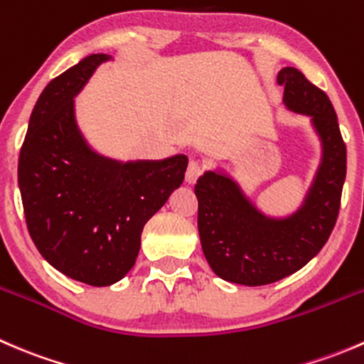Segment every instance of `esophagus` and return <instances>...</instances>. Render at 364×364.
<instances>
[{
    "label": "esophagus",
    "instance_id": "obj_1",
    "mask_svg": "<svg viewBox=\"0 0 364 364\" xmlns=\"http://www.w3.org/2000/svg\"><path fill=\"white\" fill-rule=\"evenodd\" d=\"M203 165L199 164L197 160H192L188 164V168H186V183H190V185H193V183L197 181V179L200 178V174H203Z\"/></svg>",
    "mask_w": 364,
    "mask_h": 364
}]
</instances>
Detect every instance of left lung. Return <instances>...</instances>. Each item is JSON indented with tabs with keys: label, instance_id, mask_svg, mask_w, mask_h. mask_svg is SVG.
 <instances>
[{
	"label": "left lung",
	"instance_id": "obj_1",
	"mask_svg": "<svg viewBox=\"0 0 364 364\" xmlns=\"http://www.w3.org/2000/svg\"><path fill=\"white\" fill-rule=\"evenodd\" d=\"M284 105L310 117L321 142V161L303 200L287 215L260 209L223 168H209L196 185L200 245L216 277L257 287L282 280L306 266L331 236L347 174V148L328 95L299 70L278 72Z\"/></svg>",
	"mask_w": 364,
	"mask_h": 364
}]
</instances>
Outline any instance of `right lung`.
Returning a JSON list of instances; mask_svg holds the SVG:
<instances>
[{
    "label": "right lung",
    "instance_id": "right-lung-1",
    "mask_svg": "<svg viewBox=\"0 0 364 364\" xmlns=\"http://www.w3.org/2000/svg\"><path fill=\"white\" fill-rule=\"evenodd\" d=\"M109 54H91L50 80L19 155L26 223L43 259L82 284L107 287L134 267L146 222L185 179L188 156L117 160L87 142L75 97Z\"/></svg>",
    "mask_w": 364,
    "mask_h": 364
}]
</instances>
